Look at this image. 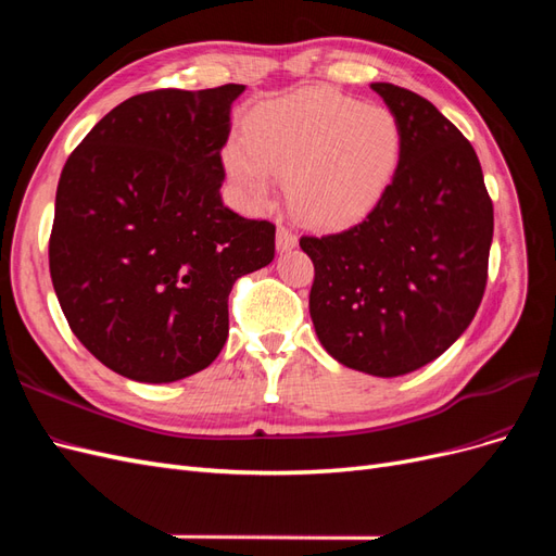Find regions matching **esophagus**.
Wrapping results in <instances>:
<instances>
[{"label":"esophagus","mask_w":556,"mask_h":556,"mask_svg":"<svg viewBox=\"0 0 556 556\" xmlns=\"http://www.w3.org/2000/svg\"><path fill=\"white\" fill-rule=\"evenodd\" d=\"M296 245V237L294 233L288 229V227H278V231H276V248L280 250V252H288V250H292Z\"/></svg>","instance_id":"obj_1"}]
</instances>
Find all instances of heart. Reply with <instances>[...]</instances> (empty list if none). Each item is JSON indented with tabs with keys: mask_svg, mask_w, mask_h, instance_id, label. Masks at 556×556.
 I'll list each match as a JSON object with an SVG mask.
<instances>
[{
	"mask_svg": "<svg viewBox=\"0 0 556 556\" xmlns=\"http://www.w3.org/2000/svg\"><path fill=\"white\" fill-rule=\"evenodd\" d=\"M401 160V127L390 109L362 106L327 88L266 102L245 139L225 148V166L252 208L288 180L290 208L304 225L343 227L382 199Z\"/></svg>",
	"mask_w": 556,
	"mask_h": 556,
	"instance_id": "heart-1",
	"label": "heart"
}]
</instances>
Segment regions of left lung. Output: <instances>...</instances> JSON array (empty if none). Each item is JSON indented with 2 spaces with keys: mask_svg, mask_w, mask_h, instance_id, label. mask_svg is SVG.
Instances as JSON below:
<instances>
[{
  "mask_svg": "<svg viewBox=\"0 0 556 556\" xmlns=\"http://www.w3.org/2000/svg\"><path fill=\"white\" fill-rule=\"evenodd\" d=\"M401 127L396 174L366 220L304 237L311 319L329 355L396 378L441 357L476 317L494 208L473 146L425 97L371 83Z\"/></svg>",
  "mask_w": 556,
  "mask_h": 556,
  "instance_id": "8db88e82",
  "label": "left lung"
}]
</instances>
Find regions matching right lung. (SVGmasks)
Returning <instances> with one entry per match:
<instances>
[{"mask_svg":"<svg viewBox=\"0 0 556 556\" xmlns=\"http://www.w3.org/2000/svg\"><path fill=\"white\" fill-rule=\"evenodd\" d=\"M243 90L129 97L62 169L50 278L76 339L129 380L204 371L227 341L231 285L274 262L276 227L245 220L220 194Z\"/></svg>","mask_w":556,"mask_h":556,"instance_id":"add662e5","label":"right lung"}]
</instances>
